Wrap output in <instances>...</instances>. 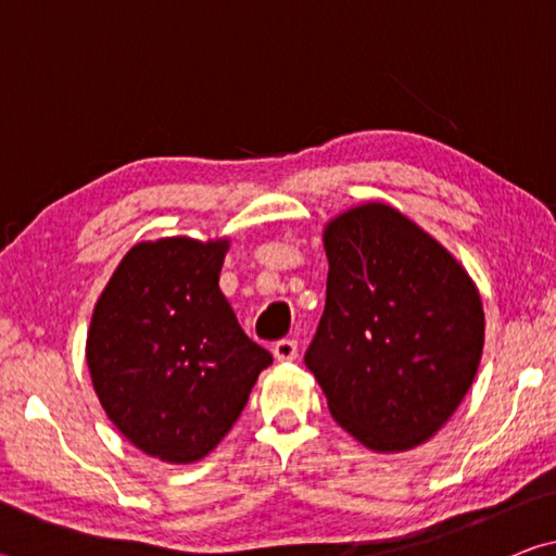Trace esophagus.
<instances>
[{
    "mask_svg": "<svg viewBox=\"0 0 556 556\" xmlns=\"http://www.w3.org/2000/svg\"><path fill=\"white\" fill-rule=\"evenodd\" d=\"M271 353H275L279 363H291L299 353V345L296 341H291V338H281V341H277L275 348H271Z\"/></svg>",
    "mask_w": 556,
    "mask_h": 556,
    "instance_id": "34e87169",
    "label": "esophagus"
}]
</instances>
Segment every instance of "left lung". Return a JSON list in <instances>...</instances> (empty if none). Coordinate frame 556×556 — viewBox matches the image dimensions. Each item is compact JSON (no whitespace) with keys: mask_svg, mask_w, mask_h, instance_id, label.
<instances>
[{"mask_svg":"<svg viewBox=\"0 0 556 556\" xmlns=\"http://www.w3.org/2000/svg\"><path fill=\"white\" fill-rule=\"evenodd\" d=\"M326 308L306 368L331 417L378 454L425 444L481 365L485 314L466 267L388 203L324 225Z\"/></svg>","mask_w":556,"mask_h":556,"instance_id":"obj_1","label":"left lung"}]
</instances>
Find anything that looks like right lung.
I'll return each instance as SVG.
<instances>
[{
  "label": "right lung",
  "mask_w": 556,
  "mask_h": 556,
  "mask_svg": "<svg viewBox=\"0 0 556 556\" xmlns=\"http://www.w3.org/2000/svg\"><path fill=\"white\" fill-rule=\"evenodd\" d=\"M228 238L137 242L92 308V388L129 444L166 464L208 456L271 365L218 287Z\"/></svg>",
  "instance_id": "right-lung-1"
}]
</instances>
